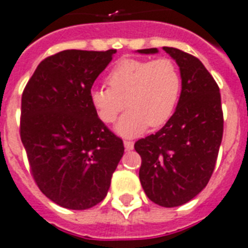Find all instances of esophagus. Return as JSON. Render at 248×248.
<instances>
[{
    "label": "esophagus",
    "instance_id": "obj_1",
    "mask_svg": "<svg viewBox=\"0 0 248 248\" xmlns=\"http://www.w3.org/2000/svg\"><path fill=\"white\" fill-rule=\"evenodd\" d=\"M124 147H126V150H132V149H134V141L124 140Z\"/></svg>",
    "mask_w": 248,
    "mask_h": 248
}]
</instances>
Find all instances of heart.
I'll list each match as a JSON object with an SVG mask.
<instances>
[{"label": "heart", "mask_w": 248, "mask_h": 248, "mask_svg": "<svg viewBox=\"0 0 248 248\" xmlns=\"http://www.w3.org/2000/svg\"><path fill=\"white\" fill-rule=\"evenodd\" d=\"M108 88H94L89 98L99 120L113 124L126 107L117 131L135 136L149 126L160 127L171 118L182 93V74L170 58H126L114 64L106 78Z\"/></svg>", "instance_id": "1"}]
</instances>
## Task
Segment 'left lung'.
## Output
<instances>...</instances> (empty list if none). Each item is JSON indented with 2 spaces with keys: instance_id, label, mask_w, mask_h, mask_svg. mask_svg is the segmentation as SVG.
<instances>
[{
  "instance_id": "left-lung-1",
  "label": "left lung",
  "mask_w": 248,
  "mask_h": 248,
  "mask_svg": "<svg viewBox=\"0 0 248 248\" xmlns=\"http://www.w3.org/2000/svg\"><path fill=\"white\" fill-rule=\"evenodd\" d=\"M164 50L180 68V99L165 126L136 141L135 150L141 156L139 176L149 199L171 208L191 201L209 182L223 136V111L219 87L201 60L175 47Z\"/></svg>"
}]
</instances>
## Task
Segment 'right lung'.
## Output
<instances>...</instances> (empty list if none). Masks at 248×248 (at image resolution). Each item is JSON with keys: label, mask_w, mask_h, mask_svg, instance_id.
I'll use <instances>...</instances> for the list:
<instances>
[{"label": "right lung", "mask_w": 248, "mask_h": 248, "mask_svg": "<svg viewBox=\"0 0 248 248\" xmlns=\"http://www.w3.org/2000/svg\"><path fill=\"white\" fill-rule=\"evenodd\" d=\"M117 50H64L45 58L22 92L20 136L43 194L68 209L105 199L124 141L95 113L91 89Z\"/></svg>", "instance_id": "1"}]
</instances>
